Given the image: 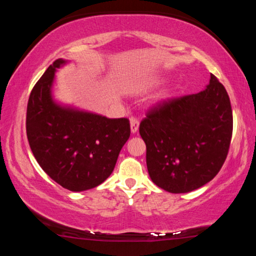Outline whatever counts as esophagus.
<instances>
[{
    "instance_id": "34e87169",
    "label": "esophagus",
    "mask_w": 256,
    "mask_h": 256,
    "mask_svg": "<svg viewBox=\"0 0 256 256\" xmlns=\"http://www.w3.org/2000/svg\"><path fill=\"white\" fill-rule=\"evenodd\" d=\"M138 120L136 118H131V120H130V125H131V132L134 134L138 132Z\"/></svg>"
}]
</instances>
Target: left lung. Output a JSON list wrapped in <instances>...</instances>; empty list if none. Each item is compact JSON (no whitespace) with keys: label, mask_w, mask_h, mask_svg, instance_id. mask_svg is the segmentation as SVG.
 <instances>
[{"label":"left lung","mask_w":256,"mask_h":256,"mask_svg":"<svg viewBox=\"0 0 256 256\" xmlns=\"http://www.w3.org/2000/svg\"><path fill=\"white\" fill-rule=\"evenodd\" d=\"M154 183L188 193L222 170L232 136V110L224 86L211 74L202 92L159 102L138 128Z\"/></svg>","instance_id":"8db88e82"}]
</instances>
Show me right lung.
I'll return each mask as SVG.
<instances>
[{
    "instance_id": "add662e5",
    "label": "right lung",
    "mask_w": 256,
    "mask_h": 256,
    "mask_svg": "<svg viewBox=\"0 0 256 256\" xmlns=\"http://www.w3.org/2000/svg\"><path fill=\"white\" fill-rule=\"evenodd\" d=\"M58 58L30 92L26 118L28 142L37 162L62 188L80 192L102 184L131 134L128 118H107L62 107L52 98Z\"/></svg>"
}]
</instances>
